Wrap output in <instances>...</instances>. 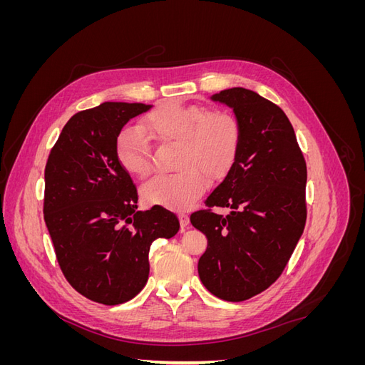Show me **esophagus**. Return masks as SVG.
<instances>
[{"label": "esophagus", "instance_id": "1", "mask_svg": "<svg viewBox=\"0 0 365 365\" xmlns=\"http://www.w3.org/2000/svg\"><path fill=\"white\" fill-rule=\"evenodd\" d=\"M178 217H180V224H181V228H185L187 225L190 224V219H189V216H187L185 213H180V215H178Z\"/></svg>", "mask_w": 365, "mask_h": 365}]
</instances>
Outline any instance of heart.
<instances>
[{"instance_id": "1", "label": "heart", "mask_w": 365, "mask_h": 365, "mask_svg": "<svg viewBox=\"0 0 365 365\" xmlns=\"http://www.w3.org/2000/svg\"><path fill=\"white\" fill-rule=\"evenodd\" d=\"M143 130L157 141H178L180 172L157 175L143 185L149 204L184 208L193 204L210 181L222 178L235 164L240 148L239 120L224 109L163 103L143 120ZM115 153L128 173L145 178L152 170V155L140 130L126 128L118 134Z\"/></svg>"}]
</instances>
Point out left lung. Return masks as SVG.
Masks as SVG:
<instances>
[{"mask_svg":"<svg viewBox=\"0 0 365 365\" xmlns=\"http://www.w3.org/2000/svg\"><path fill=\"white\" fill-rule=\"evenodd\" d=\"M212 101L233 108L242 137L235 164L190 222L207 236L197 263L205 288L227 302H244L280 277L306 224V161L289 118L245 88ZM213 206L232 212L216 215Z\"/></svg>","mask_w":365,"mask_h":365,"instance_id":"obj_1","label":"left lung"}]
</instances>
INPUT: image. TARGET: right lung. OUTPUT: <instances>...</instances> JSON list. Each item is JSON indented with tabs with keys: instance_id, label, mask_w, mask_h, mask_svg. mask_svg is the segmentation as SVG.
Wrapping results in <instances>:
<instances>
[{
	"instance_id": "add662e5",
	"label": "right lung",
	"mask_w": 365,
	"mask_h": 365,
	"mask_svg": "<svg viewBox=\"0 0 365 365\" xmlns=\"http://www.w3.org/2000/svg\"><path fill=\"white\" fill-rule=\"evenodd\" d=\"M149 108L105 102L74 114L46 165L43 220L59 267L77 292L108 306L145 288L152 242L180 230L160 205L137 212V187L117 160L121 128Z\"/></svg>"
}]
</instances>
